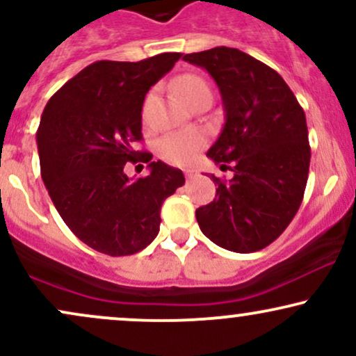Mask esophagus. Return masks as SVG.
I'll list each match as a JSON object with an SVG mask.
<instances>
[{
  "instance_id": "obj_1",
  "label": "esophagus",
  "mask_w": 356,
  "mask_h": 356,
  "mask_svg": "<svg viewBox=\"0 0 356 356\" xmlns=\"http://www.w3.org/2000/svg\"><path fill=\"white\" fill-rule=\"evenodd\" d=\"M195 175H197V172H195L194 169H187V170H186V177H187V179L195 177Z\"/></svg>"
}]
</instances>
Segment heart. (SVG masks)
<instances>
[{"label":"heart","instance_id":"obj_1","mask_svg":"<svg viewBox=\"0 0 356 356\" xmlns=\"http://www.w3.org/2000/svg\"><path fill=\"white\" fill-rule=\"evenodd\" d=\"M174 87L186 105L192 99L204 95V93L211 95L209 85L206 83V80L197 75H182L181 79L175 80ZM150 100H152V97L147 99L145 107H149ZM204 145H206L204 134L197 132V130H184V132L170 134V136L162 138V142L159 144V154H161V157L164 161L170 162V164L187 165L194 161L195 155H197V152Z\"/></svg>","mask_w":356,"mask_h":356}]
</instances>
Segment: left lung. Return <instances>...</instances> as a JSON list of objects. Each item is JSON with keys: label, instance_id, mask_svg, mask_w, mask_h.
Returning <instances> with one entry per match:
<instances>
[{"label": "left lung", "instance_id": "left-lung-1", "mask_svg": "<svg viewBox=\"0 0 356 356\" xmlns=\"http://www.w3.org/2000/svg\"><path fill=\"white\" fill-rule=\"evenodd\" d=\"M182 60L218 85L226 122L207 157L234 174L231 181L211 174L216 199L195 211L199 227L227 251H259L280 238L303 201L312 157L303 108L280 73L238 48Z\"/></svg>", "mask_w": 356, "mask_h": 356}]
</instances>
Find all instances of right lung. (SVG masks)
<instances>
[{"instance_id":"1","label":"right lung","mask_w":356,"mask_h":356,"mask_svg":"<svg viewBox=\"0 0 356 356\" xmlns=\"http://www.w3.org/2000/svg\"><path fill=\"white\" fill-rule=\"evenodd\" d=\"M181 53L88 65L48 100L36 132L40 169L70 231L108 256L136 254L159 234L161 207L186 179L181 169L138 152L142 105ZM127 161L149 162L130 179Z\"/></svg>"}]
</instances>
